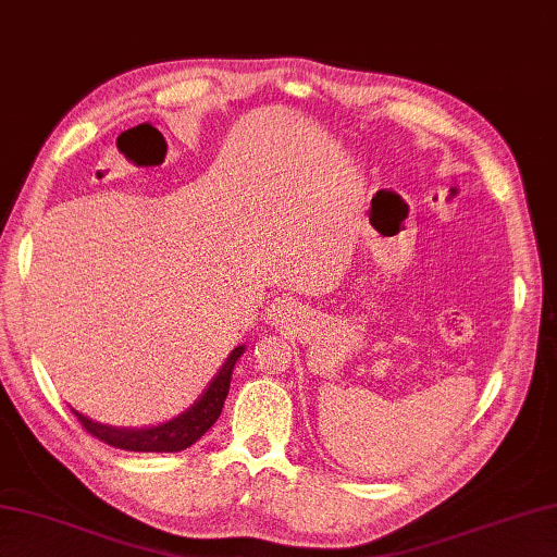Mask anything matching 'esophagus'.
<instances>
[{"mask_svg": "<svg viewBox=\"0 0 557 557\" xmlns=\"http://www.w3.org/2000/svg\"><path fill=\"white\" fill-rule=\"evenodd\" d=\"M290 312V306L286 300H276L274 306H271V310H269V320H274V322H283V318H286V314Z\"/></svg>", "mask_w": 557, "mask_h": 557, "instance_id": "esophagus-1", "label": "esophagus"}]
</instances>
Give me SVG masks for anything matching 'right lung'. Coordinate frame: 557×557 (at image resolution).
<instances>
[{
	"label": "right lung",
	"instance_id": "add662e5",
	"mask_svg": "<svg viewBox=\"0 0 557 557\" xmlns=\"http://www.w3.org/2000/svg\"><path fill=\"white\" fill-rule=\"evenodd\" d=\"M247 346H235L225 363L220 366V371L203 391L198 400L184 409L182 414L172 417L170 422L154 424V426H143V429H119V426H107L99 422H91L89 417L79 414L77 409H72L79 424L87 429L91 436L101 438L103 444L123 448V450H140V454H174V450H184L191 444H196L208 429L215 424V419L223 412L225 397L230 391V381H233V369L239 356L245 354Z\"/></svg>",
	"mask_w": 557,
	"mask_h": 557
}]
</instances>
